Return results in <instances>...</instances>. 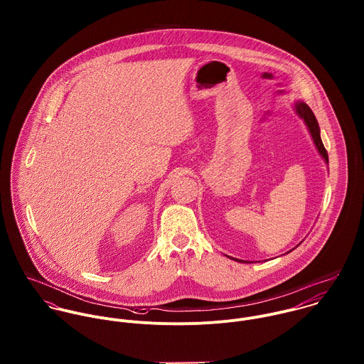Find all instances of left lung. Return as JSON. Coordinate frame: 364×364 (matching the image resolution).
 I'll return each mask as SVG.
<instances>
[{
  "label": "left lung",
  "mask_w": 364,
  "mask_h": 364,
  "mask_svg": "<svg viewBox=\"0 0 364 364\" xmlns=\"http://www.w3.org/2000/svg\"><path fill=\"white\" fill-rule=\"evenodd\" d=\"M294 110H296V113L304 120V123H306V126H307V129H309V132H310V134H311L312 141H314V144H315V147H316L319 156H322V159H323L325 164L328 165V153H326V150H325V147H323V144H322V140H321V130H319L316 117H315V114L312 113L310 106L306 104V102H303V101H296V102H294ZM291 251H293V250H291ZM291 251H289V252H291ZM289 252H287V254H289ZM225 257H227V255H225ZM228 258L235 260V262L251 263V260L248 262V260L237 259V258H231V257H228Z\"/></svg>",
  "instance_id": "left-lung-1"
}]
</instances>
